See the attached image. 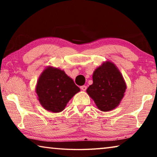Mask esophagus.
Listing matches in <instances>:
<instances>
[{"label": "esophagus", "instance_id": "esophagus-1", "mask_svg": "<svg viewBox=\"0 0 157 157\" xmlns=\"http://www.w3.org/2000/svg\"><path fill=\"white\" fill-rule=\"evenodd\" d=\"M80 89L82 90V91H86V86H80Z\"/></svg>", "mask_w": 157, "mask_h": 157}]
</instances>
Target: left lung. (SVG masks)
<instances>
[{
  "instance_id": "1",
  "label": "left lung",
  "mask_w": 157,
  "mask_h": 157,
  "mask_svg": "<svg viewBox=\"0 0 157 157\" xmlns=\"http://www.w3.org/2000/svg\"><path fill=\"white\" fill-rule=\"evenodd\" d=\"M126 88L120 71L114 63L107 61L95 69L93 84L86 92L100 111H109L120 104Z\"/></svg>"
}]
</instances>
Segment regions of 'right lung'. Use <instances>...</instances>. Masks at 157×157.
<instances>
[{"label": "right lung", "instance_id": "1", "mask_svg": "<svg viewBox=\"0 0 157 157\" xmlns=\"http://www.w3.org/2000/svg\"><path fill=\"white\" fill-rule=\"evenodd\" d=\"M79 91L64 71L51 66L42 72L36 86L40 104L45 109L53 113L62 111L68 101Z\"/></svg>", "mask_w": 157, "mask_h": 157}]
</instances>
